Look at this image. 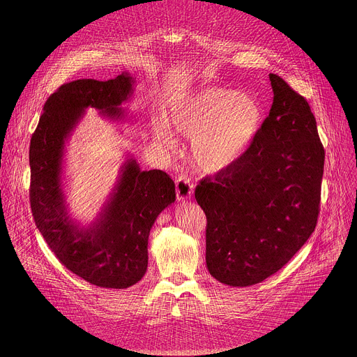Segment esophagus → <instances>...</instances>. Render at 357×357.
Instances as JSON below:
<instances>
[{
  "mask_svg": "<svg viewBox=\"0 0 357 357\" xmlns=\"http://www.w3.org/2000/svg\"><path fill=\"white\" fill-rule=\"evenodd\" d=\"M176 194L178 201H187L194 194V184L192 181L185 176L181 174L176 181Z\"/></svg>",
  "mask_w": 357,
  "mask_h": 357,
  "instance_id": "esophagus-1",
  "label": "esophagus"
}]
</instances>
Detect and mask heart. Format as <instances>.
<instances>
[{
    "label": "heart",
    "mask_w": 357,
    "mask_h": 357,
    "mask_svg": "<svg viewBox=\"0 0 357 357\" xmlns=\"http://www.w3.org/2000/svg\"><path fill=\"white\" fill-rule=\"evenodd\" d=\"M167 121L173 130L191 137L194 163L214 174L231 167L253 146L265 115L252 95L204 86L170 102ZM158 136L173 143L165 128H158Z\"/></svg>",
    "instance_id": "b5f03b06"
}]
</instances>
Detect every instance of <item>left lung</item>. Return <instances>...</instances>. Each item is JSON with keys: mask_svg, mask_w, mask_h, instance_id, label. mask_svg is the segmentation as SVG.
Returning a JSON list of instances; mask_svg holds the SVG:
<instances>
[{"mask_svg": "<svg viewBox=\"0 0 357 357\" xmlns=\"http://www.w3.org/2000/svg\"><path fill=\"white\" fill-rule=\"evenodd\" d=\"M269 79L273 102L253 146L195 188L207 220V269L232 287L276 273L305 245L319 215L324 149L316 119L283 78Z\"/></svg>", "mask_w": 357, "mask_h": 357, "instance_id": "8db88e82", "label": "left lung"}]
</instances>
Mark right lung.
Masks as SVG:
<instances>
[{
    "label": "right lung",
    "mask_w": 357,
    "mask_h": 357,
    "mask_svg": "<svg viewBox=\"0 0 357 357\" xmlns=\"http://www.w3.org/2000/svg\"><path fill=\"white\" fill-rule=\"evenodd\" d=\"M133 82L122 73L108 81L61 85L45 102L30 142V204L37 228L68 271L105 289H128L144 276L150 231L176 201L174 181L162 170H142L129 158L96 221L79 227L68 215L61 187L64 144L88 107L122 119L121 104L132 96Z\"/></svg>",
    "instance_id": "right-lung-1"
}]
</instances>
